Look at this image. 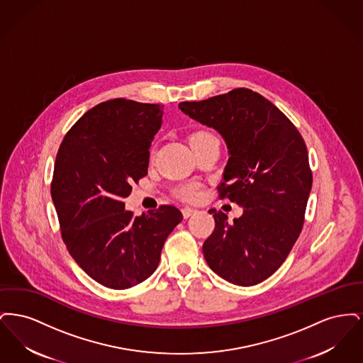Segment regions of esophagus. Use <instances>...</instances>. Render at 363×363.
Segmentation results:
<instances>
[{
    "instance_id": "34e87169",
    "label": "esophagus",
    "mask_w": 363,
    "mask_h": 363,
    "mask_svg": "<svg viewBox=\"0 0 363 363\" xmlns=\"http://www.w3.org/2000/svg\"><path fill=\"white\" fill-rule=\"evenodd\" d=\"M196 212V209L194 208H190V207H185L182 208V215H184V218L185 219H188L189 218L190 215H193Z\"/></svg>"
}]
</instances>
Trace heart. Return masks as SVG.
Wrapping results in <instances>:
<instances>
[{
    "mask_svg": "<svg viewBox=\"0 0 363 363\" xmlns=\"http://www.w3.org/2000/svg\"><path fill=\"white\" fill-rule=\"evenodd\" d=\"M208 135H211V133H208V132H197L190 138H204V136H208ZM200 193H201L200 185L194 184V182L186 184V185H184L182 188L178 189V196L182 197L184 200H188V201H193V200L199 199Z\"/></svg>",
    "mask_w": 363,
    "mask_h": 363,
    "instance_id": "heart-1",
    "label": "heart"
}]
</instances>
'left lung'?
<instances>
[{
	"label": "left lung",
	"instance_id": "8db88e82",
	"mask_svg": "<svg viewBox=\"0 0 363 363\" xmlns=\"http://www.w3.org/2000/svg\"><path fill=\"white\" fill-rule=\"evenodd\" d=\"M178 107L225 138L219 197L243 208L233 223L222 211H208L215 230L203 245L206 261L233 284H259L277 272L302 230L313 182L306 144L275 104L247 88Z\"/></svg>",
	"mask_w": 363,
	"mask_h": 363
}]
</instances>
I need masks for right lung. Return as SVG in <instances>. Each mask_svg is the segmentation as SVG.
Listing matches in <instances>:
<instances>
[{
  "label": "right lung",
  "mask_w": 363,
  "mask_h": 363,
  "mask_svg": "<svg viewBox=\"0 0 363 363\" xmlns=\"http://www.w3.org/2000/svg\"><path fill=\"white\" fill-rule=\"evenodd\" d=\"M162 116L160 104L102 102L70 128L57 152L52 199L62 240L86 275L108 289L125 290L151 277L182 220L173 206L133 216L123 203L148 173Z\"/></svg>",
  "instance_id": "right-lung-1"
}]
</instances>
